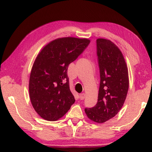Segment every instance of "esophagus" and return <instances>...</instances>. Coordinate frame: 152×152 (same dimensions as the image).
Masks as SVG:
<instances>
[{
	"mask_svg": "<svg viewBox=\"0 0 152 152\" xmlns=\"http://www.w3.org/2000/svg\"><path fill=\"white\" fill-rule=\"evenodd\" d=\"M85 96H86L85 93H81L80 94V100H84L85 99Z\"/></svg>",
	"mask_w": 152,
	"mask_h": 152,
	"instance_id": "obj_1",
	"label": "esophagus"
}]
</instances>
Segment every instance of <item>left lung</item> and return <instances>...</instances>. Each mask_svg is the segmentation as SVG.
Here are the masks:
<instances>
[{
    "instance_id": "8db88e82",
    "label": "left lung",
    "mask_w": 152,
    "mask_h": 152,
    "mask_svg": "<svg viewBox=\"0 0 152 152\" xmlns=\"http://www.w3.org/2000/svg\"><path fill=\"white\" fill-rule=\"evenodd\" d=\"M96 53L101 77L98 101L94 107L84 110L92 121L102 123L122 108L128 92L129 75L123 53L111 41L97 39Z\"/></svg>"
}]
</instances>
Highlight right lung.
<instances>
[{
    "mask_svg": "<svg viewBox=\"0 0 152 152\" xmlns=\"http://www.w3.org/2000/svg\"><path fill=\"white\" fill-rule=\"evenodd\" d=\"M90 42L85 38H58L46 45L37 55L31 71L29 91L33 107L43 119L57 121L74 103L68 68Z\"/></svg>",
    "mask_w": 152,
    "mask_h": 152,
    "instance_id": "right-lung-1",
    "label": "right lung"
}]
</instances>
